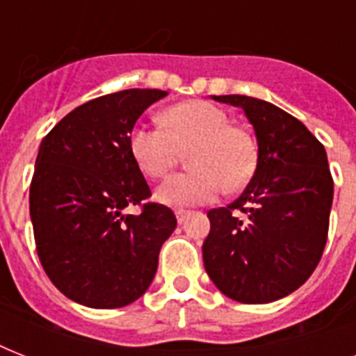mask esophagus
Returning a JSON list of instances; mask_svg holds the SVG:
<instances>
[{
  "mask_svg": "<svg viewBox=\"0 0 356 356\" xmlns=\"http://www.w3.org/2000/svg\"><path fill=\"white\" fill-rule=\"evenodd\" d=\"M188 214H190V211H184V209H177V211H175V216H177L179 223H183L184 220L188 218Z\"/></svg>",
  "mask_w": 356,
  "mask_h": 356,
  "instance_id": "1",
  "label": "esophagus"
}]
</instances>
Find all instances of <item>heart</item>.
Here are the masks:
<instances>
[{
	"mask_svg": "<svg viewBox=\"0 0 356 356\" xmlns=\"http://www.w3.org/2000/svg\"><path fill=\"white\" fill-rule=\"evenodd\" d=\"M164 127L136 125L129 149L140 172L161 179L172 172L183 153L192 170L177 173L156 190V200L170 207L200 205L216 197L220 188L236 192L257 166V145L248 131L231 125L212 103L192 99L162 113Z\"/></svg>",
	"mask_w": 356,
	"mask_h": 356,
	"instance_id": "1",
	"label": "heart"
}]
</instances>
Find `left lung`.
<instances>
[{
    "instance_id": "obj_1",
    "label": "left lung",
    "mask_w": 356,
    "mask_h": 356,
    "mask_svg": "<svg viewBox=\"0 0 356 356\" xmlns=\"http://www.w3.org/2000/svg\"><path fill=\"white\" fill-rule=\"evenodd\" d=\"M214 99L245 111L259 159L242 194L207 212L205 270L227 298L270 303L298 290L325 249L334 188L325 147L271 103L248 96Z\"/></svg>"
}]
</instances>
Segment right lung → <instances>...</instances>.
<instances>
[{
    "label": "right lung",
    "mask_w": 356,
    "mask_h": 356,
    "mask_svg": "<svg viewBox=\"0 0 356 356\" xmlns=\"http://www.w3.org/2000/svg\"><path fill=\"white\" fill-rule=\"evenodd\" d=\"M168 92L131 88L83 103L44 136L29 186L36 253L49 281L75 303L118 309L149 288L177 218L136 166L129 136ZM138 204V215H123Z\"/></svg>",
    "instance_id": "obj_1"
}]
</instances>
